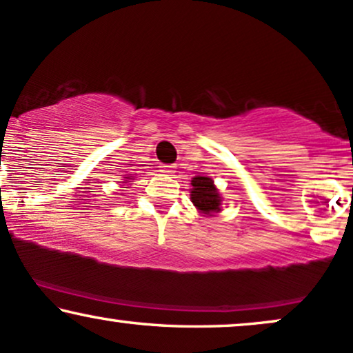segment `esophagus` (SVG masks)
<instances>
[{
	"label": "esophagus",
	"instance_id": "34e87169",
	"mask_svg": "<svg viewBox=\"0 0 353 353\" xmlns=\"http://www.w3.org/2000/svg\"><path fill=\"white\" fill-rule=\"evenodd\" d=\"M161 172L165 174V176H172L174 172V165H161Z\"/></svg>",
	"mask_w": 353,
	"mask_h": 353
}]
</instances>
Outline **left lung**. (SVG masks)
I'll return each mask as SVG.
<instances>
[{
	"mask_svg": "<svg viewBox=\"0 0 353 353\" xmlns=\"http://www.w3.org/2000/svg\"><path fill=\"white\" fill-rule=\"evenodd\" d=\"M192 189H190V201L197 210L203 215L212 217L214 214H219L220 205H222V197H220L219 189L215 188L214 181L210 177L197 176L190 181Z\"/></svg>",
	"mask_w": 353,
	"mask_h": 353,
	"instance_id": "left-lung-1",
	"label": "left lung"
}]
</instances>
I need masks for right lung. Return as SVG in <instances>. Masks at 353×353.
Segmentation results:
<instances>
[{
  "mask_svg": "<svg viewBox=\"0 0 353 353\" xmlns=\"http://www.w3.org/2000/svg\"><path fill=\"white\" fill-rule=\"evenodd\" d=\"M131 177H133V176H130V177H126V179H131Z\"/></svg>",
  "mask_w": 353,
  "mask_h": 353,
  "instance_id": "add662e5",
  "label": "right lung"
}]
</instances>
